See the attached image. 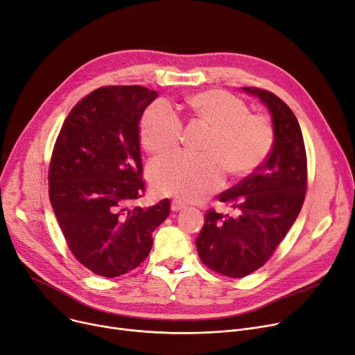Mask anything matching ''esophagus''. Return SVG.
Masks as SVG:
<instances>
[{"label": "esophagus", "instance_id": "obj_1", "mask_svg": "<svg viewBox=\"0 0 355 355\" xmlns=\"http://www.w3.org/2000/svg\"><path fill=\"white\" fill-rule=\"evenodd\" d=\"M185 207H187V204L180 201V200H173L171 202V210L175 213V211H180V210H184Z\"/></svg>", "mask_w": 355, "mask_h": 355}]
</instances>
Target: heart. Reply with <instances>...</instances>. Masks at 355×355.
<instances>
[{
  "label": "heart",
  "instance_id": "obj_1",
  "mask_svg": "<svg viewBox=\"0 0 355 355\" xmlns=\"http://www.w3.org/2000/svg\"><path fill=\"white\" fill-rule=\"evenodd\" d=\"M193 116L210 128L202 155L174 154L157 159L149 170L154 189L184 201H200L217 191L227 170L246 177L269 157L275 132L269 118L249 112L248 105L225 90H206L187 99ZM182 123L171 107L149 105L139 123V135L149 154L162 155L180 144Z\"/></svg>",
  "mask_w": 355,
  "mask_h": 355
}]
</instances>
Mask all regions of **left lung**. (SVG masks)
<instances>
[{
    "label": "left lung",
    "instance_id": "obj_1",
    "mask_svg": "<svg viewBox=\"0 0 355 355\" xmlns=\"http://www.w3.org/2000/svg\"><path fill=\"white\" fill-rule=\"evenodd\" d=\"M259 96L272 115L273 148L254 173L218 194L239 214H204V226L196 239L201 262L227 277H245L262 268L300 214L308 187L304 137L291 107L275 93L243 87Z\"/></svg>",
    "mask_w": 355,
    "mask_h": 355
}]
</instances>
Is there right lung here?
<instances>
[{
	"label": "right lung",
	"instance_id": "add662e5",
	"mask_svg": "<svg viewBox=\"0 0 355 355\" xmlns=\"http://www.w3.org/2000/svg\"><path fill=\"white\" fill-rule=\"evenodd\" d=\"M158 93L144 86H102L70 110L49 166V196L66 243L103 277L139 266L170 200L142 209L139 121Z\"/></svg>",
	"mask_w": 355,
	"mask_h": 355
}]
</instances>
